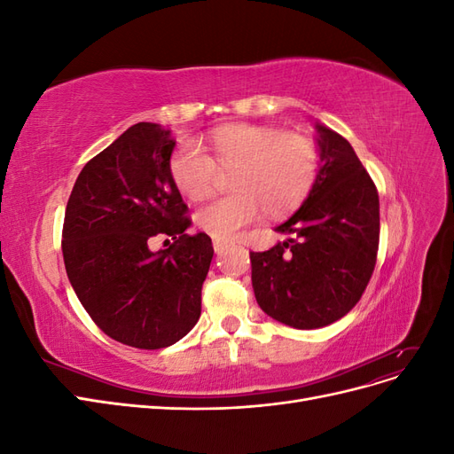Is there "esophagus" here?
<instances>
[{
  "label": "esophagus",
  "instance_id": "esophagus-1",
  "mask_svg": "<svg viewBox=\"0 0 454 454\" xmlns=\"http://www.w3.org/2000/svg\"><path fill=\"white\" fill-rule=\"evenodd\" d=\"M227 246H229V242H225V240H214V252L215 254H223V250H227Z\"/></svg>",
  "mask_w": 454,
  "mask_h": 454
}]
</instances>
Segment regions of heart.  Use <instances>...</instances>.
<instances>
[{"label": "heart", "mask_w": 454, "mask_h": 454, "mask_svg": "<svg viewBox=\"0 0 454 454\" xmlns=\"http://www.w3.org/2000/svg\"><path fill=\"white\" fill-rule=\"evenodd\" d=\"M206 153L184 144L170 157L176 189L191 200L212 193L219 172L231 174L232 195L202 204L197 225L217 240H232L265 212L284 217L297 210L320 170V149L297 132L261 125H225L210 132Z\"/></svg>", "instance_id": "b5f03b06"}]
</instances>
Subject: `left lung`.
Instances as JSON below:
<instances>
[{"mask_svg":"<svg viewBox=\"0 0 454 454\" xmlns=\"http://www.w3.org/2000/svg\"><path fill=\"white\" fill-rule=\"evenodd\" d=\"M320 170L303 206L278 225L294 239L250 252L257 305L297 329L337 322L358 303L379 252V193L352 145L316 125Z\"/></svg>","mask_w":454,"mask_h":454,"instance_id":"8db88e82","label":"left lung"}]
</instances>
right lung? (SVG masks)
<instances>
[{
  "instance_id": "add662e5",
  "label": "right lung",
  "mask_w": 454,
  "mask_h": 454,
  "mask_svg": "<svg viewBox=\"0 0 454 454\" xmlns=\"http://www.w3.org/2000/svg\"><path fill=\"white\" fill-rule=\"evenodd\" d=\"M174 145L155 122L132 125L85 164L64 215V265L81 305L106 335L142 350L170 347L193 329L214 255L206 232H185ZM157 234L175 242L151 253Z\"/></svg>"
}]
</instances>
